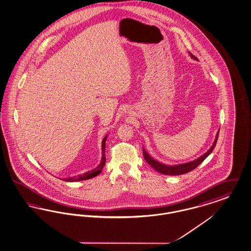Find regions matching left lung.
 <instances>
[{
	"instance_id": "obj_1",
	"label": "left lung",
	"mask_w": 251,
	"mask_h": 251,
	"mask_svg": "<svg viewBox=\"0 0 251 251\" xmlns=\"http://www.w3.org/2000/svg\"><path fill=\"white\" fill-rule=\"evenodd\" d=\"M191 57L193 59H197L195 56H193L191 53ZM219 138V132L216 136V140L214 142L213 146L211 147L210 150L207 151L206 153H204L202 156H201L200 158H198L197 160L195 161H191V162H188V163H184V164H178V165H175V166H170V165H165V164H162L159 161H155L154 159H152L151 156L146 152V151L143 149V155H144V158L146 161L151 165V167L153 169H155L156 171H158L159 173L163 174V175H167V176H179V175H183V174H187L191 171L194 170L197 166H199V164H201L202 161H204L206 159V157L210 154L211 152L213 151V150L215 149L216 147V144H217V141Z\"/></svg>"
}]
</instances>
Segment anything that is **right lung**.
I'll use <instances>...</instances> for the list:
<instances>
[{
  "label": "right lung",
  "instance_id": "obj_1",
  "mask_svg": "<svg viewBox=\"0 0 251 251\" xmlns=\"http://www.w3.org/2000/svg\"><path fill=\"white\" fill-rule=\"evenodd\" d=\"M107 138V135H105V137L102 139V145H101V151H102V157H101V161H100V164L93 170L90 171V172H87L83 175H80L78 176H75V177H68V178H65L64 181H69V182H74V181H80V180H87V179H90L96 176H98L100 174L104 164H105V155H104V151H105V141Z\"/></svg>",
  "mask_w": 251,
  "mask_h": 251
}]
</instances>
